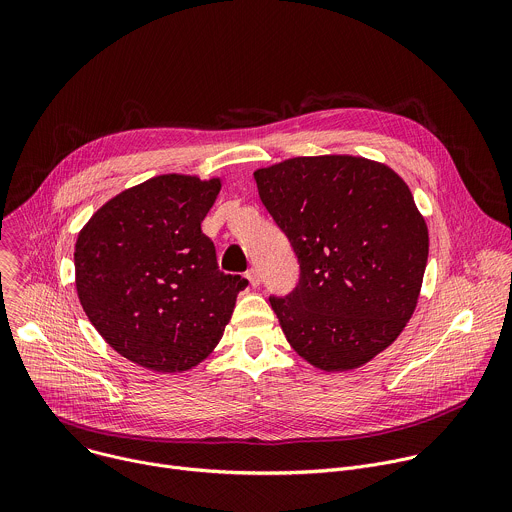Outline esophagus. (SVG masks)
I'll use <instances>...</instances> for the list:
<instances>
[{
	"instance_id": "obj_1",
	"label": "esophagus",
	"mask_w": 512,
	"mask_h": 512,
	"mask_svg": "<svg viewBox=\"0 0 512 512\" xmlns=\"http://www.w3.org/2000/svg\"><path fill=\"white\" fill-rule=\"evenodd\" d=\"M245 277L249 279V283L253 285V287H257L259 285V281H261V277H259V271L253 267V269H249L247 273H245Z\"/></svg>"
}]
</instances>
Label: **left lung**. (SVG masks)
I'll use <instances>...</instances> for the list:
<instances>
[{"mask_svg": "<svg viewBox=\"0 0 512 512\" xmlns=\"http://www.w3.org/2000/svg\"><path fill=\"white\" fill-rule=\"evenodd\" d=\"M255 182L300 263L294 291L269 296L287 342L328 373L369 362L409 322L427 265V227L407 184L352 156L291 158Z\"/></svg>", "mask_w": 512, "mask_h": 512, "instance_id": "8db88e82", "label": "left lung"}]
</instances>
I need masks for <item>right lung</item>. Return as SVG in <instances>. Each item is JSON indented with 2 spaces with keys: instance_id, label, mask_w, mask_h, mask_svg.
<instances>
[{
  "instance_id": "add662e5",
  "label": "right lung",
  "mask_w": 512,
  "mask_h": 512,
  "mask_svg": "<svg viewBox=\"0 0 512 512\" xmlns=\"http://www.w3.org/2000/svg\"><path fill=\"white\" fill-rule=\"evenodd\" d=\"M221 180L164 174L123 190L83 227L77 294L105 342L158 373L204 360L231 320L241 275L218 269L200 223Z\"/></svg>"
}]
</instances>
